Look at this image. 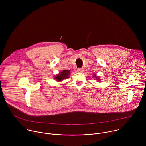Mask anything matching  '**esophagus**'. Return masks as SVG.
I'll return each instance as SVG.
<instances>
[{"mask_svg":"<svg viewBox=\"0 0 146 146\" xmlns=\"http://www.w3.org/2000/svg\"><path fill=\"white\" fill-rule=\"evenodd\" d=\"M83 71H84V69H83V68H79L77 69V72H82Z\"/></svg>","mask_w":146,"mask_h":146,"instance_id":"esophagus-1","label":"esophagus"}]
</instances>
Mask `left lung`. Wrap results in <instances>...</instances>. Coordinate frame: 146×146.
<instances>
[{"label":"left lung","mask_w":146,"mask_h":146,"mask_svg":"<svg viewBox=\"0 0 146 146\" xmlns=\"http://www.w3.org/2000/svg\"><path fill=\"white\" fill-rule=\"evenodd\" d=\"M95 76H96V74H95ZM94 77H95V76H94ZM95 78H96L97 80H98V81H99V80H100V78H99V77H96Z\"/></svg>","instance_id":"left-lung-1"}]
</instances>
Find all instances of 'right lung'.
Wrapping results in <instances>:
<instances>
[{"instance_id": "add662e5", "label": "right lung", "mask_w": 146, "mask_h": 146, "mask_svg": "<svg viewBox=\"0 0 146 146\" xmlns=\"http://www.w3.org/2000/svg\"><path fill=\"white\" fill-rule=\"evenodd\" d=\"M70 70H64L63 71H62L61 72H60L58 74H57L54 78L58 81H62L64 79L68 78L70 76Z\"/></svg>"}]
</instances>
